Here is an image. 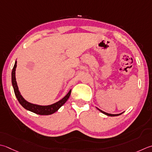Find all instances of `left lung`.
I'll return each mask as SVG.
<instances>
[{
  "instance_id": "obj_1",
  "label": "left lung",
  "mask_w": 152,
  "mask_h": 152,
  "mask_svg": "<svg viewBox=\"0 0 152 152\" xmlns=\"http://www.w3.org/2000/svg\"><path fill=\"white\" fill-rule=\"evenodd\" d=\"M99 111L102 112V113H103V114H105V115H108V116H111V117H114V116H118V115H121L122 113H121V114H117V115H113V114H109V113H105V112H104V111H102V110H100V109H99Z\"/></svg>"
}]
</instances>
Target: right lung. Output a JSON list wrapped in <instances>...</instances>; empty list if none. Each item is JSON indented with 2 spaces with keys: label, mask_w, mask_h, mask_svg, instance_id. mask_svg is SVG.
Segmentation results:
<instances>
[{
  "label": "right lung",
  "mask_w": 152,
  "mask_h": 152,
  "mask_svg": "<svg viewBox=\"0 0 152 152\" xmlns=\"http://www.w3.org/2000/svg\"><path fill=\"white\" fill-rule=\"evenodd\" d=\"M16 63L17 62L16 61L15 62L12 71V86L14 88L15 96H16L18 101L19 103L21 104V105H22L23 108H25L26 109L28 110V111H30L33 113H36L38 115H51L53 113H55L56 111H58V109L66 102V101L68 100V99L69 98L70 96L71 90L68 92L66 96L64 98H62L61 100L50 105L41 106V105H35V104H32L26 102V101L23 99V97L21 96V94L18 90V88L16 81L15 71H16Z\"/></svg>",
  "instance_id": "obj_1"
}]
</instances>
